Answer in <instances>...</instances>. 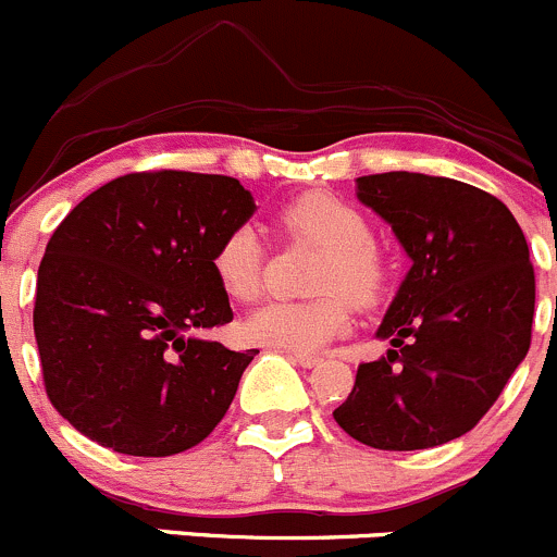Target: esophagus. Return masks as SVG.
Here are the masks:
<instances>
[{
	"instance_id": "esophagus-1",
	"label": "esophagus",
	"mask_w": 557,
	"mask_h": 557,
	"mask_svg": "<svg viewBox=\"0 0 557 557\" xmlns=\"http://www.w3.org/2000/svg\"><path fill=\"white\" fill-rule=\"evenodd\" d=\"M289 357L297 362V366H302V368H313V366H319V362H322V357L306 355V351H292Z\"/></svg>"
}]
</instances>
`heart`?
<instances>
[{
    "label": "heart",
    "instance_id": "b5f03b06",
    "mask_svg": "<svg viewBox=\"0 0 557 557\" xmlns=\"http://www.w3.org/2000/svg\"><path fill=\"white\" fill-rule=\"evenodd\" d=\"M276 230L289 240L319 246L317 300H271L246 319L244 330L255 344L289 351H317L346 333L349 300L371 306L387 286V260L373 240L371 222L351 202L330 191H308L284 202ZM265 244L251 224L227 230L211 255L213 276L233 300L260 295L265 276Z\"/></svg>",
    "mask_w": 557,
    "mask_h": 557
}]
</instances>
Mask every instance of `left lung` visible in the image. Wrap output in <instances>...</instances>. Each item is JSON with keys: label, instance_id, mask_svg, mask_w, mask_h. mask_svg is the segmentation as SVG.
<instances>
[{"label": "left lung", "instance_id": "left-lung-1", "mask_svg": "<svg viewBox=\"0 0 557 557\" xmlns=\"http://www.w3.org/2000/svg\"><path fill=\"white\" fill-rule=\"evenodd\" d=\"M357 197L393 224L411 271L357 366L335 422L373 449L460 438L490 411L531 346L536 278L525 235L498 197L453 178L376 173Z\"/></svg>", "mask_w": 557, "mask_h": 557}]
</instances>
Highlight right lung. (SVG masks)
Instances as JSON below:
<instances>
[{"instance_id": "obj_1", "label": "right lung", "mask_w": 557, "mask_h": 557, "mask_svg": "<svg viewBox=\"0 0 557 557\" xmlns=\"http://www.w3.org/2000/svg\"><path fill=\"white\" fill-rule=\"evenodd\" d=\"M251 213L238 178L148 170L64 216L37 271L35 338L48 400L75 431L135 458L211 436L257 349L191 333L233 322L211 255Z\"/></svg>"}]
</instances>
